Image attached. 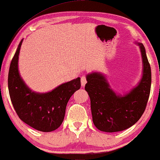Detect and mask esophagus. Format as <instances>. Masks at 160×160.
I'll return each mask as SVG.
<instances>
[{"mask_svg":"<svg viewBox=\"0 0 160 160\" xmlns=\"http://www.w3.org/2000/svg\"><path fill=\"white\" fill-rule=\"evenodd\" d=\"M86 83H87L86 76H85V75H82V76L81 77V85L84 87Z\"/></svg>","mask_w":160,"mask_h":160,"instance_id":"34e87169","label":"esophagus"}]
</instances>
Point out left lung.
<instances>
[{"label":"left lung","instance_id":"1","mask_svg":"<svg viewBox=\"0 0 160 160\" xmlns=\"http://www.w3.org/2000/svg\"><path fill=\"white\" fill-rule=\"evenodd\" d=\"M138 45L143 63L142 78L128 94L116 95L102 74L93 72L87 75L85 89L90 98L93 123L100 131H123L134 125L145 112L150 93L151 68L144 46Z\"/></svg>","mask_w":160,"mask_h":160}]
</instances>
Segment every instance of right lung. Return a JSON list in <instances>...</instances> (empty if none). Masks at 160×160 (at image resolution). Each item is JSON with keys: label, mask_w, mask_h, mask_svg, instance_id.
<instances>
[{"label": "right lung", "mask_w": 160, "mask_h": 160, "mask_svg": "<svg viewBox=\"0 0 160 160\" xmlns=\"http://www.w3.org/2000/svg\"><path fill=\"white\" fill-rule=\"evenodd\" d=\"M22 40L10 63L8 90L12 106L23 122L42 132L57 129L63 122L66 105L75 92L80 88V78L63 83L50 92L38 94L32 92L18 72V56Z\"/></svg>", "instance_id": "add662e5"}]
</instances>
